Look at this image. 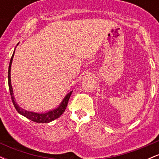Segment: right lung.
<instances>
[{
	"label": "right lung",
	"mask_w": 159,
	"mask_h": 159,
	"mask_svg": "<svg viewBox=\"0 0 159 159\" xmlns=\"http://www.w3.org/2000/svg\"><path fill=\"white\" fill-rule=\"evenodd\" d=\"M16 50V48H15ZM15 50H14L13 54H12V57H11L10 65H9V70H8V84H9V89H10V93L11 98H12V103H13L14 107L16 109V111H18V113L20 114H21L22 116H25L27 119L30 120L31 121L35 122V123H48L50 122L53 121V120L57 119L58 117L61 116L63 114V113L64 112L66 108L67 104H68L69 99L70 98L71 94H72V90L68 93L65 96V97L63 98V99L62 100V102L60 103V105L55 108L50 110L45 113H36V112H33V111H26L25 109H23L22 107H20L17 104V102L16 101V98L14 97V93H13V90H12V84H11V66H12V60H13L14 54H15Z\"/></svg>",
	"instance_id": "add662e5"
}]
</instances>
